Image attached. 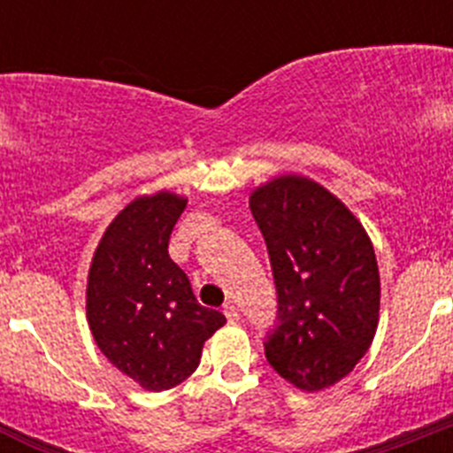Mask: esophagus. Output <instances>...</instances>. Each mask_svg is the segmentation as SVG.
Returning a JSON list of instances; mask_svg holds the SVG:
<instances>
[{
    "mask_svg": "<svg viewBox=\"0 0 453 453\" xmlns=\"http://www.w3.org/2000/svg\"><path fill=\"white\" fill-rule=\"evenodd\" d=\"M224 315H226V319H229V322H238L240 319L238 306H235L234 302H229L226 306H224Z\"/></svg>",
    "mask_w": 453,
    "mask_h": 453,
    "instance_id": "1",
    "label": "esophagus"
}]
</instances>
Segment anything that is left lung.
Segmentation results:
<instances>
[{"label":"left lung","instance_id":"8db88e82","mask_svg":"<svg viewBox=\"0 0 453 453\" xmlns=\"http://www.w3.org/2000/svg\"><path fill=\"white\" fill-rule=\"evenodd\" d=\"M250 208L279 292L267 363L303 392L335 386L379 326L381 279L370 235L334 192L302 174L254 188Z\"/></svg>","mask_w":453,"mask_h":453}]
</instances>
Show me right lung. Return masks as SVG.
Segmentation results:
<instances>
[{
    "label": "right lung",
    "mask_w": 453,
    "mask_h": 453,
    "mask_svg": "<svg viewBox=\"0 0 453 453\" xmlns=\"http://www.w3.org/2000/svg\"><path fill=\"white\" fill-rule=\"evenodd\" d=\"M186 203L170 190L135 197L106 226L88 270L92 338L122 374L151 392L186 381L203 342L226 324L219 311L199 306L167 251Z\"/></svg>",
    "instance_id": "obj_1"
}]
</instances>
